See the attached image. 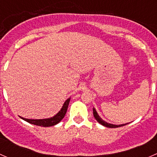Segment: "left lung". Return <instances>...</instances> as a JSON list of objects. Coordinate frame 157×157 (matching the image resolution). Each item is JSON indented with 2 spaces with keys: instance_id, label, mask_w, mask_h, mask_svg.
Returning a JSON list of instances; mask_svg holds the SVG:
<instances>
[{
  "instance_id": "8db88e82",
  "label": "left lung",
  "mask_w": 157,
  "mask_h": 157,
  "mask_svg": "<svg viewBox=\"0 0 157 157\" xmlns=\"http://www.w3.org/2000/svg\"><path fill=\"white\" fill-rule=\"evenodd\" d=\"M93 115H94V118H96V121H98V122L99 123V124H101L102 125L105 126V127H107V128H118V127H121V126H124L126 125V124H128V123H126V124H110V123H108L106 122V121H105L104 120H102V118H100V116H99V115H98L97 112H96V109L95 108H93Z\"/></svg>"
}]
</instances>
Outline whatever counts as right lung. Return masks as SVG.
Segmentation results:
<instances>
[{"instance_id":"1","label":"right lung","mask_w":157,"mask_h":157,"mask_svg":"<svg viewBox=\"0 0 157 157\" xmlns=\"http://www.w3.org/2000/svg\"><path fill=\"white\" fill-rule=\"evenodd\" d=\"M70 100H71V98H68L64 102V105L61 107V110L56 115L52 117V118H44V119H28V118H23V117H20V118L23 120H24V121H27V122L30 123V124H35V125L42 126V127H51V126H54L55 124H58L64 118V115H65L66 112H67V108H68Z\"/></svg>"}]
</instances>
